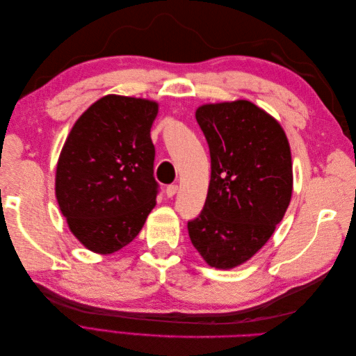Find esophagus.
<instances>
[{
  "label": "esophagus",
  "instance_id": "esophagus-1",
  "mask_svg": "<svg viewBox=\"0 0 356 356\" xmlns=\"http://www.w3.org/2000/svg\"><path fill=\"white\" fill-rule=\"evenodd\" d=\"M177 191H178V186H175V184H170V186H168L166 187V196L168 197H174L175 195H177Z\"/></svg>",
  "mask_w": 356,
  "mask_h": 356
}]
</instances>
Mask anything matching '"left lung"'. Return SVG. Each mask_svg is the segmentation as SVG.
<instances>
[{"instance_id": "obj_1", "label": "left lung", "mask_w": 356, "mask_h": 356, "mask_svg": "<svg viewBox=\"0 0 356 356\" xmlns=\"http://www.w3.org/2000/svg\"><path fill=\"white\" fill-rule=\"evenodd\" d=\"M196 120L209 147L211 181L188 236L209 266L232 268L284 218L293 193L289 144L281 124L250 101L203 105Z\"/></svg>"}]
</instances>
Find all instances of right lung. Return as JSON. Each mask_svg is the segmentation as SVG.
<instances>
[{
  "label": "right lung",
  "instance_id": "add662e5",
  "mask_svg": "<svg viewBox=\"0 0 356 356\" xmlns=\"http://www.w3.org/2000/svg\"><path fill=\"white\" fill-rule=\"evenodd\" d=\"M157 104L108 95L75 122L56 168V199L70 230L93 252L131 243L156 204Z\"/></svg>",
  "mask_w": 356,
  "mask_h": 356
}]
</instances>
